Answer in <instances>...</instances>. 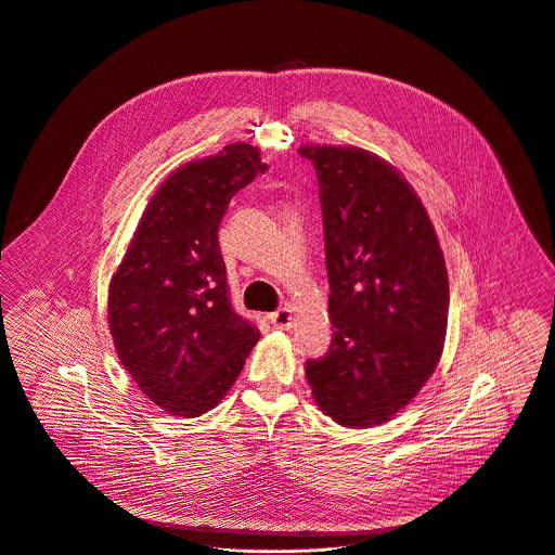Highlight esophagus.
Returning a JSON list of instances; mask_svg holds the SVG:
<instances>
[{"label": "esophagus", "mask_w": 555, "mask_h": 555, "mask_svg": "<svg viewBox=\"0 0 555 555\" xmlns=\"http://www.w3.org/2000/svg\"><path fill=\"white\" fill-rule=\"evenodd\" d=\"M269 321H271L273 327H278V330H288V327L293 325V308H291V306L278 308L275 312L269 314Z\"/></svg>", "instance_id": "esophagus-1"}]
</instances>
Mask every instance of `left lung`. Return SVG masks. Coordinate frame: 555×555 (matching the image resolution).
Returning a JSON list of instances; mask_svg holds the SVG:
<instances>
[{
  "instance_id": "obj_1",
  "label": "left lung",
  "mask_w": 555,
  "mask_h": 555,
  "mask_svg": "<svg viewBox=\"0 0 555 555\" xmlns=\"http://www.w3.org/2000/svg\"><path fill=\"white\" fill-rule=\"evenodd\" d=\"M323 208L334 338L306 376L349 428L391 420L435 372L448 327V271L426 208L402 175L358 146H301Z\"/></svg>"
}]
</instances>
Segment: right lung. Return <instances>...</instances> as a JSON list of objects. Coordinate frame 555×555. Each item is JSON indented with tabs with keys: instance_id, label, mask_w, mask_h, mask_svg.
I'll return each instance as SVG.
<instances>
[{
	"instance_id": "1",
	"label": "right lung",
	"mask_w": 555,
	"mask_h": 555,
	"mask_svg": "<svg viewBox=\"0 0 555 555\" xmlns=\"http://www.w3.org/2000/svg\"><path fill=\"white\" fill-rule=\"evenodd\" d=\"M267 170L236 142L177 168L151 197L112 278L107 321L135 385L181 417L210 411L260 338L230 306L217 230L236 191Z\"/></svg>"
}]
</instances>
